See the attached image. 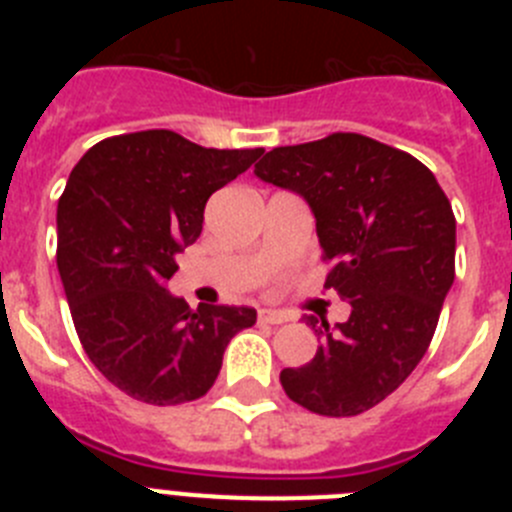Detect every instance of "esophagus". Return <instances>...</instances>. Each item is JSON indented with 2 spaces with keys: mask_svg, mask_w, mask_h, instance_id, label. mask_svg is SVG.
<instances>
[{
  "mask_svg": "<svg viewBox=\"0 0 512 512\" xmlns=\"http://www.w3.org/2000/svg\"><path fill=\"white\" fill-rule=\"evenodd\" d=\"M259 320L261 323H269V325H282L287 320H292L287 312H277V310H261L259 312Z\"/></svg>",
  "mask_w": 512,
  "mask_h": 512,
  "instance_id": "34e87169",
  "label": "esophagus"
}]
</instances>
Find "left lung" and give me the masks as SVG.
Returning a JSON list of instances; mask_svg holds the SVG:
<instances>
[{
	"label": "left lung",
	"mask_w": 512,
	"mask_h": 512,
	"mask_svg": "<svg viewBox=\"0 0 512 512\" xmlns=\"http://www.w3.org/2000/svg\"><path fill=\"white\" fill-rule=\"evenodd\" d=\"M256 176L305 197L330 264L325 287L351 302L336 328L307 315L323 346L279 382L310 413H364L392 395L431 346L456 274L449 197L418 158L359 133L274 148Z\"/></svg>",
	"instance_id": "8db88e82"
}]
</instances>
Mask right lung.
Wrapping results in <instances>:
<instances>
[{"label": "right lung", "instance_id": "obj_1", "mask_svg": "<svg viewBox=\"0 0 512 512\" xmlns=\"http://www.w3.org/2000/svg\"><path fill=\"white\" fill-rule=\"evenodd\" d=\"M264 148H202L174 130L99 140L58 200V271L76 336L117 390L148 405L200 400L253 307L189 310L164 287L202 233L210 194Z\"/></svg>", "mask_w": 512, "mask_h": 512}]
</instances>
